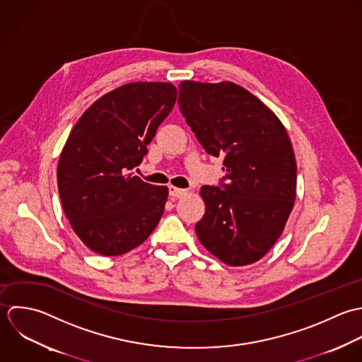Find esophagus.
Here are the masks:
<instances>
[{"label": "esophagus", "mask_w": 362, "mask_h": 362, "mask_svg": "<svg viewBox=\"0 0 362 362\" xmlns=\"http://www.w3.org/2000/svg\"><path fill=\"white\" fill-rule=\"evenodd\" d=\"M186 193H187V192L183 190V189H177V187H175V186H169V196H170V197L180 199V197H183Z\"/></svg>", "instance_id": "1"}]
</instances>
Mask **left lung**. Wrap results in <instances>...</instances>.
Segmentation results:
<instances>
[{
	"label": "left lung",
	"instance_id": "obj_1",
	"mask_svg": "<svg viewBox=\"0 0 362 362\" xmlns=\"http://www.w3.org/2000/svg\"><path fill=\"white\" fill-rule=\"evenodd\" d=\"M177 102L206 152L223 159L225 183L200 190L206 213L197 238L228 266L252 264L277 242L293 207L288 133L260 99L229 81H182Z\"/></svg>",
	"mask_w": 362,
	"mask_h": 362
}]
</instances>
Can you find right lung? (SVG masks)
I'll return each instance as SVG.
<instances>
[{"instance_id":"obj_1","label":"right lung","mask_w":362,"mask_h":362,"mask_svg":"<svg viewBox=\"0 0 362 362\" xmlns=\"http://www.w3.org/2000/svg\"><path fill=\"white\" fill-rule=\"evenodd\" d=\"M176 96L169 82L126 83L93 102L74 126L57 166L59 194L74 232L95 253L130 252L162 217L168 187L132 170Z\"/></svg>"}]
</instances>
